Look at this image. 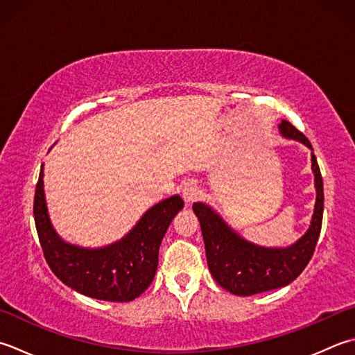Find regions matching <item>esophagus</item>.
Wrapping results in <instances>:
<instances>
[{
	"instance_id": "obj_1",
	"label": "esophagus",
	"mask_w": 355,
	"mask_h": 355,
	"mask_svg": "<svg viewBox=\"0 0 355 355\" xmlns=\"http://www.w3.org/2000/svg\"><path fill=\"white\" fill-rule=\"evenodd\" d=\"M182 193H183V198L186 200V203H193V201H196L197 197L200 196V189L196 182H187L182 187Z\"/></svg>"
}]
</instances>
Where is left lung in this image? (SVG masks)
Listing matches in <instances>:
<instances>
[{
	"label": "left lung",
	"mask_w": 355,
	"mask_h": 355,
	"mask_svg": "<svg viewBox=\"0 0 355 355\" xmlns=\"http://www.w3.org/2000/svg\"><path fill=\"white\" fill-rule=\"evenodd\" d=\"M280 132L284 137L302 141L312 149L308 138L289 121H282ZM312 171L317 189L314 217L308 232L295 245L286 249L255 246L235 234L209 206L193 203L192 209L200 221L205 240L207 266L214 280L221 288L235 295H254L286 286L303 272L314 255L323 220V178L314 152Z\"/></svg>",
	"instance_id": "8db88e82"
}]
</instances>
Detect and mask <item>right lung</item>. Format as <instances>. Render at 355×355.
<instances>
[{"label": "right lung", "instance_id": "add662e5", "mask_svg": "<svg viewBox=\"0 0 355 355\" xmlns=\"http://www.w3.org/2000/svg\"><path fill=\"white\" fill-rule=\"evenodd\" d=\"M183 205L178 196L163 200L143 215L126 237L110 246H72L58 237L49 220L41 166L35 187L33 217L44 259L62 283L98 300L130 302L141 295L154 280L159 245Z\"/></svg>", "mask_w": 355, "mask_h": 355}]
</instances>
